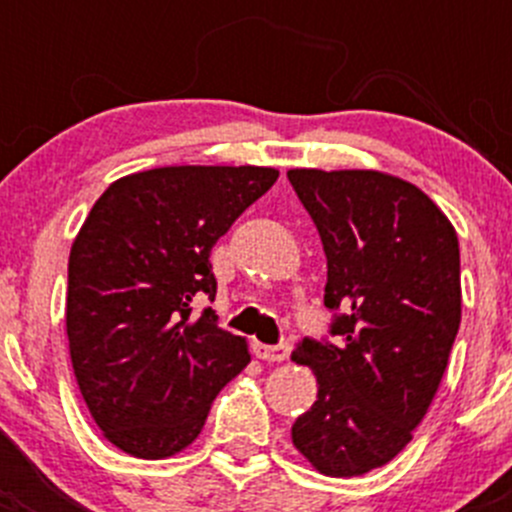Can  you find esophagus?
Segmentation results:
<instances>
[{"instance_id": "obj_1", "label": "esophagus", "mask_w": 512, "mask_h": 512, "mask_svg": "<svg viewBox=\"0 0 512 512\" xmlns=\"http://www.w3.org/2000/svg\"><path fill=\"white\" fill-rule=\"evenodd\" d=\"M252 352L262 361H285L289 356V344H275V347H270V344L255 342L252 344Z\"/></svg>"}]
</instances>
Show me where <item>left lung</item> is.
<instances>
[{"label": "left lung", "instance_id": "1", "mask_svg": "<svg viewBox=\"0 0 512 512\" xmlns=\"http://www.w3.org/2000/svg\"><path fill=\"white\" fill-rule=\"evenodd\" d=\"M287 178L322 237L339 337L292 352L317 376L292 443L324 476H364L409 446L448 366L461 324L456 227L414 183L381 170L292 168Z\"/></svg>", "mask_w": 512, "mask_h": 512}]
</instances>
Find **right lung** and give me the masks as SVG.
<instances>
[{"mask_svg": "<svg viewBox=\"0 0 512 512\" xmlns=\"http://www.w3.org/2000/svg\"><path fill=\"white\" fill-rule=\"evenodd\" d=\"M262 165H168L118 178L69 255L66 337L76 384L103 438L158 461L188 448L210 404L247 364L218 327L210 250L275 185Z\"/></svg>", "mask_w": 512, "mask_h": 512, "instance_id": "1", "label": "right lung"}]
</instances>
